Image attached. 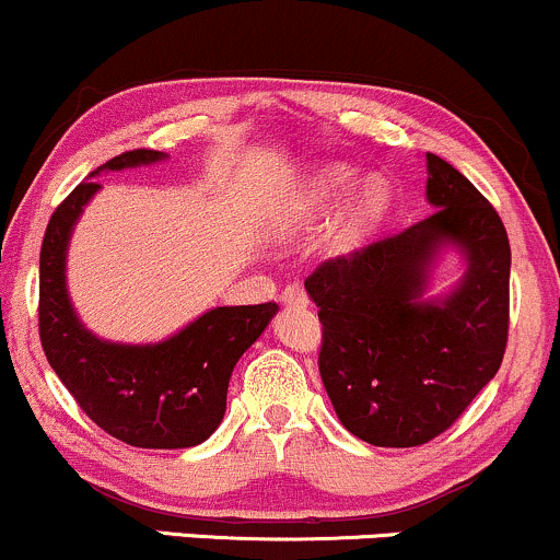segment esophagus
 <instances>
[{"instance_id":"1","label":"esophagus","mask_w":560,"mask_h":560,"mask_svg":"<svg viewBox=\"0 0 560 560\" xmlns=\"http://www.w3.org/2000/svg\"><path fill=\"white\" fill-rule=\"evenodd\" d=\"M282 304L288 306H306L310 304V299H306V291L301 285H285V291H282Z\"/></svg>"}]
</instances>
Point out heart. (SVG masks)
Segmentation results:
<instances>
[{
    "instance_id": "obj_1",
    "label": "heart",
    "mask_w": 560,
    "mask_h": 560,
    "mask_svg": "<svg viewBox=\"0 0 560 560\" xmlns=\"http://www.w3.org/2000/svg\"><path fill=\"white\" fill-rule=\"evenodd\" d=\"M351 185H354V172L349 166H341V163H330V166L312 172L304 179V185L296 190V196L291 198L285 213L280 217L278 232L291 235V232L319 228L323 219L330 217V211L336 209L338 200L347 196ZM386 206V185L381 179H364L360 187L351 190L347 203L341 206V211L330 222L328 235H325L328 246L332 250L354 248L375 228V222L383 217Z\"/></svg>"
}]
</instances>
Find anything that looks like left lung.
<instances>
[{
	"mask_svg": "<svg viewBox=\"0 0 560 560\" xmlns=\"http://www.w3.org/2000/svg\"><path fill=\"white\" fill-rule=\"evenodd\" d=\"M429 219L325 261L304 282L323 323L319 375L343 429L375 447H418L447 431L500 370L511 243L470 182L425 153ZM455 253L462 280L428 296Z\"/></svg>",
	"mask_w": 560,
	"mask_h": 560,
	"instance_id": "obj_1",
	"label": "left lung"
}]
</instances>
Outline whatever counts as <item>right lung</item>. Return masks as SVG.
Instances as JSON below:
<instances>
[{"instance_id":"obj_1","label":"right lung","mask_w":560,"mask_h":560,"mask_svg":"<svg viewBox=\"0 0 560 560\" xmlns=\"http://www.w3.org/2000/svg\"><path fill=\"white\" fill-rule=\"evenodd\" d=\"M166 159L161 150H129L94 168L55 209L39 256V336L49 368L100 429L144 450L196 447L219 429L232 370L280 310L213 306L155 343L108 341L81 323L66 261L73 228L100 192L92 177Z\"/></svg>"}]
</instances>
